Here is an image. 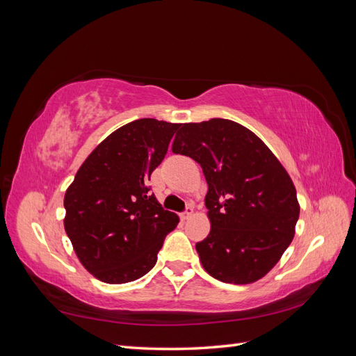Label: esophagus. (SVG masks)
<instances>
[{"mask_svg":"<svg viewBox=\"0 0 356 356\" xmlns=\"http://www.w3.org/2000/svg\"><path fill=\"white\" fill-rule=\"evenodd\" d=\"M193 212H194V206H193V204H188L186 209L180 213V218H181V220H188L189 217L193 216Z\"/></svg>","mask_w":356,"mask_h":356,"instance_id":"esophagus-1","label":"esophagus"}]
</instances>
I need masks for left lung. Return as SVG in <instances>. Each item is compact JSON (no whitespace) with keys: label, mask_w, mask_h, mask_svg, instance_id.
<instances>
[{"label":"left lung","mask_w":356,"mask_h":356,"mask_svg":"<svg viewBox=\"0 0 356 356\" xmlns=\"http://www.w3.org/2000/svg\"><path fill=\"white\" fill-rule=\"evenodd\" d=\"M172 153L200 163L211 232L195 244L203 268L226 284H252L294 238L299 202L291 177L253 131L230 120L186 122Z\"/></svg>","instance_id":"8db88e82"}]
</instances>
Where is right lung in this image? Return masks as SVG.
<instances>
[{
    "label": "right lung",
    "instance_id": "right-lung-1",
    "mask_svg": "<svg viewBox=\"0 0 356 356\" xmlns=\"http://www.w3.org/2000/svg\"><path fill=\"white\" fill-rule=\"evenodd\" d=\"M180 124L140 118L115 130L81 163L65 194V230L83 267L106 284L150 271L163 239L179 222L150 194Z\"/></svg>",
    "mask_w": 356,
    "mask_h": 356
}]
</instances>
